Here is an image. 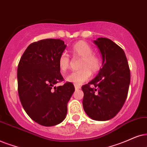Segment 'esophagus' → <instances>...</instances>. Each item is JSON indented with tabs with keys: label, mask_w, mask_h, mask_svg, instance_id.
Returning <instances> with one entry per match:
<instances>
[{
	"label": "esophagus",
	"mask_w": 147,
	"mask_h": 147,
	"mask_svg": "<svg viewBox=\"0 0 147 147\" xmlns=\"http://www.w3.org/2000/svg\"><path fill=\"white\" fill-rule=\"evenodd\" d=\"M75 90H79L80 88H81V87L79 86V85H77L75 84Z\"/></svg>",
	"instance_id": "34e87169"
}]
</instances>
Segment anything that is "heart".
Returning a JSON list of instances; mask_svg holds the SVG:
<instances>
[{"mask_svg": "<svg viewBox=\"0 0 147 147\" xmlns=\"http://www.w3.org/2000/svg\"><path fill=\"white\" fill-rule=\"evenodd\" d=\"M72 53L75 56L81 57L80 67L81 69L72 71L66 77V80L76 85L81 83L89 79L91 76V71L96 73L100 70L101 62L100 58L94 53L93 49L86 42L79 41L72 45L70 49ZM70 66V57L67 53H62L58 59V66L62 72H66Z\"/></svg>", "mask_w": 147, "mask_h": 147, "instance_id": "b5f03b06", "label": "heart"}]
</instances>
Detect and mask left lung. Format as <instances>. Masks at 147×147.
Here are the masks:
<instances>
[{
    "label": "left lung",
    "mask_w": 147,
    "mask_h": 147,
    "mask_svg": "<svg viewBox=\"0 0 147 147\" xmlns=\"http://www.w3.org/2000/svg\"><path fill=\"white\" fill-rule=\"evenodd\" d=\"M94 42L102 55V67L94 79L82 86L83 107L92 119L107 121L114 117L125 103L130 71L125 52L113 40L98 38Z\"/></svg>",
    "instance_id": "obj_1"
}]
</instances>
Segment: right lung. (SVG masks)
<instances>
[{"instance_id":"1","label":"right lung","mask_w":147,"mask_h":147,"mask_svg":"<svg viewBox=\"0 0 147 147\" xmlns=\"http://www.w3.org/2000/svg\"><path fill=\"white\" fill-rule=\"evenodd\" d=\"M66 47L60 39L33 42L18 64V94L22 107L30 117L41 125L53 126L64 120L68 102L75 92L70 82L54 86L64 80L58 59Z\"/></svg>"}]
</instances>
